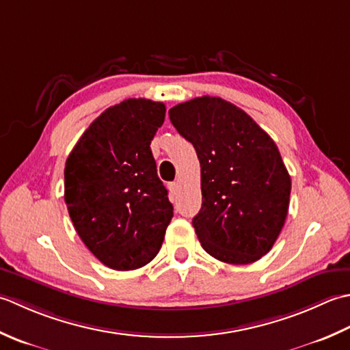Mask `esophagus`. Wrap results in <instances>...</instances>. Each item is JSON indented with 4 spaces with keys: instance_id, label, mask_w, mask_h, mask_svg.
<instances>
[{
    "instance_id": "34e87169",
    "label": "esophagus",
    "mask_w": 350,
    "mask_h": 350,
    "mask_svg": "<svg viewBox=\"0 0 350 350\" xmlns=\"http://www.w3.org/2000/svg\"><path fill=\"white\" fill-rule=\"evenodd\" d=\"M169 190H170V193L175 195L178 191V183H169Z\"/></svg>"
}]
</instances>
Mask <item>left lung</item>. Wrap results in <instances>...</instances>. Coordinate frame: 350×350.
<instances>
[{
    "mask_svg": "<svg viewBox=\"0 0 350 350\" xmlns=\"http://www.w3.org/2000/svg\"><path fill=\"white\" fill-rule=\"evenodd\" d=\"M169 118L201 163L202 206L193 217L201 246L228 265L260 260L280 235L290 204L291 180L275 142L217 96L178 104Z\"/></svg>",
    "mask_w": 350,
    "mask_h": 350,
    "instance_id": "1",
    "label": "left lung"
}]
</instances>
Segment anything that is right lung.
Instances as JSON below:
<instances>
[{"instance_id":"1","label":"right lung","mask_w":350,"mask_h":350,"mask_svg":"<svg viewBox=\"0 0 350 350\" xmlns=\"http://www.w3.org/2000/svg\"><path fill=\"white\" fill-rule=\"evenodd\" d=\"M166 107L130 98L101 113L65 166V202L75 231L107 267L134 270L159 254L174 216L149 145Z\"/></svg>"}]
</instances>
